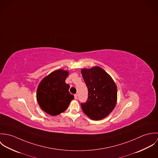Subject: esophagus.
Segmentation results:
<instances>
[{
	"label": "esophagus",
	"mask_w": 158,
	"mask_h": 158,
	"mask_svg": "<svg viewBox=\"0 0 158 158\" xmlns=\"http://www.w3.org/2000/svg\"><path fill=\"white\" fill-rule=\"evenodd\" d=\"M74 98H75V100H77V99L78 98V95H77V94H75V95H74Z\"/></svg>",
	"instance_id": "34e87169"
}]
</instances>
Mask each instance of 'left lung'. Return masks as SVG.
<instances>
[{
  "instance_id": "left-lung-1",
  "label": "left lung",
  "mask_w": 158,
  "mask_h": 158,
  "mask_svg": "<svg viewBox=\"0 0 158 158\" xmlns=\"http://www.w3.org/2000/svg\"><path fill=\"white\" fill-rule=\"evenodd\" d=\"M81 73L88 89V100L81 103V109L91 119L101 120L111 113L116 105V85L111 77L100 67L83 69Z\"/></svg>"
}]
</instances>
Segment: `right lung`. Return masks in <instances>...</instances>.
Masks as SVG:
<instances>
[{
  "label": "right lung",
  "mask_w": 158,
  "mask_h": 158,
  "mask_svg": "<svg viewBox=\"0 0 158 158\" xmlns=\"http://www.w3.org/2000/svg\"><path fill=\"white\" fill-rule=\"evenodd\" d=\"M68 72L57 70L50 73L40 83L36 98L41 109L51 115H57L68 109L73 95L69 89L70 86L65 80Z\"/></svg>",
  "instance_id": "right-lung-1"
}]
</instances>
